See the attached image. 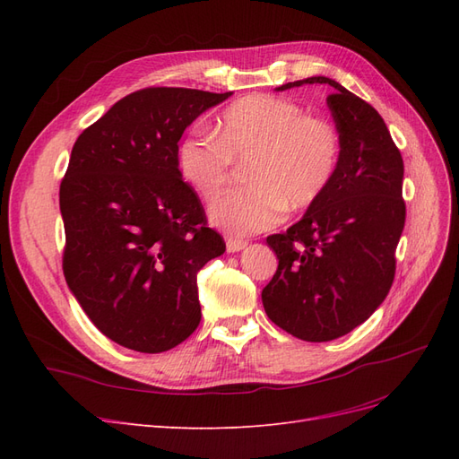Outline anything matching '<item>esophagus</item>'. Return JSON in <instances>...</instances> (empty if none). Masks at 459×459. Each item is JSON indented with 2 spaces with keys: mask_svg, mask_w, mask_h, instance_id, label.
<instances>
[{
  "mask_svg": "<svg viewBox=\"0 0 459 459\" xmlns=\"http://www.w3.org/2000/svg\"><path fill=\"white\" fill-rule=\"evenodd\" d=\"M245 247H247V241H241V239H233V238H230V239L226 241L228 253H239V251H243Z\"/></svg>",
  "mask_w": 459,
  "mask_h": 459,
  "instance_id": "34e87169",
  "label": "esophagus"
}]
</instances>
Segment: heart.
I'll use <instances>...</instances> for the list:
<instances>
[{"mask_svg": "<svg viewBox=\"0 0 459 459\" xmlns=\"http://www.w3.org/2000/svg\"><path fill=\"white\" fill-rule=\"evenodd\" d=\"M341 140L331 122L307 117L289 100L248 95L218 122V134L195 124L178 145V170L203 199L226 186L233 160H245L251 186L230 189L208 206V220L235 238L270 230L285 211L324 195L335 178Z\"/></svg>", "mask_w": 459, "mask_h": 459, "instance_id": "1", "label": "heart"}]
</instances>
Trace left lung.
<instances>
[{"mask_svg": "<svg viewBox=\"0 0 459 459\" xmlns=\"http://www.w3.org/2000/svg\"><path fill=\"white\" fill-rule=\"evenodd\" d=\"M304 84L331 90L341 157L324 195L297 224L266 239L280 264L262 289V304L293 337L325 342L364 324L393 285L406 221L404 162L377 110L339 82L312 76L275 91Z\"/></svg>", "mask_w": 459, "mask_h": 459, "instance_id": "8db88e82", "label": "left lung"}]
</instances>
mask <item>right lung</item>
<instances>
[{"label":"right lung","mask_w":459,"mask_h":459,"mask_svg":"<svg viewBox=\"0 0 459 459\" xmlns=\"http://www.w3.org/2000/svg\"><path fill=\"white\" fill-rule=\"evenodd\" d=\"M228 93L147 88L78 135L59 204L65 280L105 337L159 354L201 322L197 272L224 255L178 170V142Z\"/></svg>","instance_id":"right-lung-1"}]
</instances>
